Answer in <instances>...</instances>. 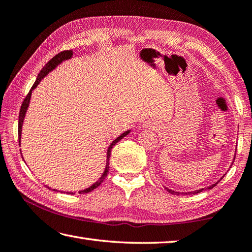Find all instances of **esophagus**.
<instances>
[{
  "label": "esophagus",
  "instance_id": "34e87169",
  "mask_svg": "<svg viewBox=\"0 0 252 252\" xmlns=\"http://www.w3.org/2000/svg\"><path fill=\"white\" fill-rule=\"evenodd\" d=\"M145 125L149 126V127H153V129H154L155 127V126H154V123H151V122H145Z\"/></svg>",
  "mask_w": 252,
  "mask_h": 252
}]
</instances>
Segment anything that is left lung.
I'll return each instance as SVG.
<instances>
[{
  "instance_id": "left-lung-1",
  "label": "left lung",
  "mask_w": 252,
  "mask_h": 252,
  "mask_svg": "<svg viewBox=\"0 0 252 252\" xmlns=\"http://www.w3.org/2000/svg\"><path fill=\"white\" fill-rule=\"evenodd\" d=\"M236 155V154H235ZM234 159H235V156H234ZM225 176V175H224ZM224 176L223 177H220V180H218L215 182V184H213V185H211V186H209V187H205V188H202V189H199V190H194V191H190V192H177V191H174V190H171V189H168V188H166V190L169 192V193H171V194H176V195H180V194H182V195H187V194H195V193H200V192H202L203 190H210V189H212V188H214V187L219 184V182L224 178Z\"/></svg>"
}]
</instances>
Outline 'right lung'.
I'll return each instance as SVG.
<instances>
[{"mask_svg": "<svg viewBox=\"0 0 252 252\" xmlns=\"http://www.w3.org/2000/svg\"><path fill=\"white\" fill-rule=\"evenodd\" d=\"M72 56H73V51H72V50L62 51V52H60V53L56 54V56H54V57L51 59V60L49 61V62L46 64V65H44V66L42 67V70L40 71V73L38 74L37 80H36V82H34V84L32 85V90L29 91V93H28V95L26 96V98H25V99H24V101H23V103H22V107H21V111H19V117H18V142H19V145H21V136H22L23 123H24L25 116H26L27 109H28V107H29V102H31V98H32V91L39 85V83L41 82V80H42L43 77H46L49 73H50L51 71H53L54 68H56V67L59 65V64H61L63 61L70 60V59L72 58ZM130 131H131V130H127V131H126V132H123L122 134L118 136L115 141H112V143L109 145V147H108V151H107V159H106V167H105V170H103V172H102L101 177H99V179H98V180L95 182V184H93L91 187H88V188L84 189V190L78 191V193H81V194H82V193H87V192H91V191H93L94 189H96L98 186H100L101 182H102L103 180H105L106 176H107V174H108V171H109V158H110L111 149L117 144L118 142H119L120 140H122L123 137L129 134ZM48 188H49V187H48ZM52 190H53V191H58V190H56V189H52ZM61 192H63V191H61ZM66 193L74 194V192H66Z\"/></svg>", "mask_w": 252, "mask_h": 252, "instance_id": "1", "label": "right lung"}]
</instances>
